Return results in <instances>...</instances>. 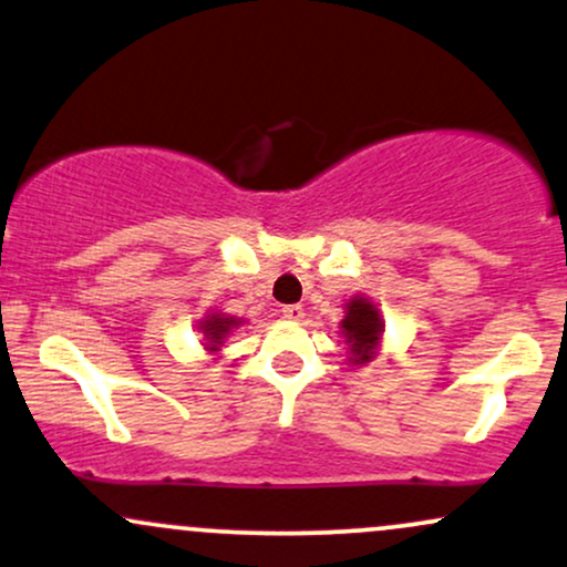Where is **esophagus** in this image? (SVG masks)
Segmentation results:
<instances>
[{
  "instance_id": "obj_1",
  "label": "esophagus",
  "mask_w": 567,
  "mask_h": 567,
  "mask_svg": "<svg viewBox=\"0 0 567 567\" xmlns=\"http://www.w3.org/2000/svg\"><path fill=\"white\" fill-rule=\"evenodd\" d=\"M282 315H285V320H290V322L303 320V306H301V303H290V306H285Z\"/></svg>"
}]
</instances>
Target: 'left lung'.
<instances>
[{
	"label": "left lung",
	"mask_w": 567,
	"mask_h": 567,
	"mask_svg": "<svg viewBox=\"0 0 567 567\" xmlns=\"http://www.w3.org/2000/svg\"><path fill=\"white\" fill-rule=\"evenodd\" d=\"M349 347L351 365H368L379 357L383 341L381 309L368 296H354L343 303V320L338 322Z\"/></svg>",
	"instance_id": "left-lung-1"
}]
</instances>
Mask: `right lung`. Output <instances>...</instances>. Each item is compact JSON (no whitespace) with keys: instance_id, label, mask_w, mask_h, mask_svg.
<instances>
[{"instance_id":"add662e5","label":"right lung","mask_w":567,"mask_h":567,"mask_svg":"<svg viewBox=\"0 0 567 567\" xmlns=\"http://www.w3.org/2000/svg\"><path fill=\"white\" fill-rule=\"evenodd\" d=\"M243 322L245 320L226 315V311L220 309L207 311V315L197 322V333H202V341H205L202 347H205L207 354H220V349L226 347V338H229Z\"/></svg>"}]
</instances>
